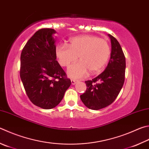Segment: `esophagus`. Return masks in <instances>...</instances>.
Segmentation results:
<instances>
[{
  "label": "esophagus",
  "mask_w": 149,
  "mask_h": 149,
  "mask_svg": "<svg viewBox=\"0 0 149 149\" xmlns=\"http://www.w3.org/2000/svg\"><path fill=\"white\" fill-rule=\"evenodd\" d=\"M71 82H72V85H75V82H76V80L72 79H71Z\"/></svg>",
  "instance_id": "34e87169"
}]
</instances>
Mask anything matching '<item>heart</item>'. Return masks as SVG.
Returning <instances> with one entry per match:
<instances>
[{
  "label": "heart",
  "mask_w": 149,
  "mask_h": 149,
  "mask_svg": "<svg viewBox=\"0 0 149 149\" xmlns=\"http://www.w3.org/2000/svg\"><path fill=\"white\" fill-rule=\"evenodd\" d=\"M110 46L106 40L93 35H83L70 39L68 45L58 44L55 55L61 66L68 67L77 61L79 63L69 68L68 75L75 79L86 77L89 71L96 74L104 68L109 60Z\"/></svg>",
  "instance_id": "heart-1"
}]
</instances>
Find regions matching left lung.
Instances as JSON below:
<instances>
[{"mask_svg":"<svg viewBox=\"0 0 149 149\" xmlns=\"http://www.w3.org/2000/svg\"><path fill=\"white\" fill-rule=\"evenodd\" d=\"M108 36L111 43V52L107 66L93 79L85 81L86 90L80 96L85 106L93 110L111 104L123 88L125 79V56L117 39L111 34Z\"/></svg>","mask_w":149,"mask_h":149,"instance_id":"8db88e82","label":"left lung"}]
</instances>
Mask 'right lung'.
Returning <instances> with one entry per match:
<instances>
[{"label":"right lung","mask_w":149,"mask_h":149,"mask_svg":"<svg viewBox=\"0 0 149 149\" xmlns=\"http://www.w3.org/2000/svg\"><path fill=\"white\" fill-rule=\"evenodd\" d=\"M53 29H42L26 42L21 54L20 77L32 104L42 109L56 107L71 81L56 61Z\"/></svg>","instance_id":"obj_1"}]
</instances>
